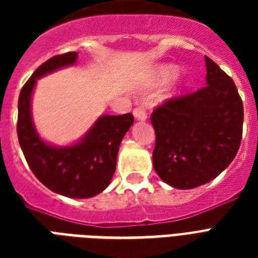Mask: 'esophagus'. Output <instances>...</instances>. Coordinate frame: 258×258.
<instances>
[{"mask_svg": "<svg viewBox=\"0 0 258 258\" xmlns=\"http://www.w3.org/2000/svg\"><path fill=\"white\" fill-rule=\"evenodd\" d=\"M134 116L139 119V120H146L147 119V112H146V109L143 107H137L134 109Z\"/></svg>", "mask_w": 258, "mask_h": 258, "instance_id": "1", "label": "esophagus"}]
</instances>
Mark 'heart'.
Masks as SVG:
<instances>
[{
  "mask_svg": "<svg viewBox=\"0 0 258 258\" xmlns=\"http://www.w3.org/2000/svg\"><path fill=\"white\" fill-rule=\"evenodd\" d=\"M175 75H176V68H174V67H167V68H165L163 72H162V78L166 80V79L174 78Z\"/></svg>",
  "mask_w": 258,
  "mask_h": 258,
  "instance_id": "b5f03b06",
  "label": "heart"
}]
</instances>
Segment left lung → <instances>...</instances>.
<instances>
[{"instance_id":"8db88e82","label":"left lung","mask_w":258,"mask_h":258,"mask_svg":"<svg viewBox=\"0 0 258 258\" xmlns=\"http://www.w3.org/2000/svg\"><path fill=\"white\" fill-rule=\"evenodd\" d=\"M206 86L167 99L151 113L154 169L175 188H194L228 167L242 139L244 105L237 87L212 58Z\"/></svg>"}]
</instances>
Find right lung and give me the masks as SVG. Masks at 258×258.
<instances>
[{
  "label": "right lung",
  "instance_id": "right-lung-1",
  "mask_svg": "<svg viewBox=\"0 0 258 258\" xmlns=\"http://www.w3.org/2000/svg\"><path fill=\"white\" fill-rule=\"evenodd\" d=\"M78 52L57 54L42 62L24 84L18 97L17 137L30 170L52 191L70 198H91L111 182L119 146L134 123L133 113L105 115L82 142L56 149L38 138L30 116V96L36 79L74 64Z\"/></svg>",
  "mask_w": 258,
  "mask_h": 258
}]
</instances>
